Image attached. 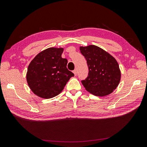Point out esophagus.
Masks as SVG:
<instances>
[{
    "instance_id": "1",
    "label": "esophagus",
    "mask_w": 147,
    "mask_h": 147,
    "mask_svg": "<svg viewBox=\"0 0 147 147\" xmlns=\"http://www.w3.org/2000/svg\"><path fill=\"white\" fill-rule=\"evenodd\" d=\"M73 73L74 74V75L76 76V74H77V70H76V69H74V70L73 71Z\"/></svg>"
}]
</instances>
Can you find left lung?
<instances>
[{
	"label": "left lung",
	"instance_id": "8db88e82",
	"mask_svg": "<svg viewBox=\"0 0 147 147\" xmlns=\"http://www.w3.org/2000/svg\"><path fill=\"white\" fill-rule=\"evenodd\" d=\"M89 68L88 77L82 80L89 93L104 96L112 93L119 85L121 71L116 59L100 47L95 45L80 47Z\"/></svg>",
	"mask_w": 147,
	"mask_h": 147
}]
</instances>
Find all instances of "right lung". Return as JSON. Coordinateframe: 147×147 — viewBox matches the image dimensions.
Segmentation results:
<instances>
[{"label":"right lung","mask_w":147,"mask_h":147,"mask_svg":"<svg viewBox=\"0 0 147 147\" xmlns=\"http://www.w3.org/2000/svg\"><path fill=\"white\" fill-rule=\"evenodd\" d=\"M62 48H49L39 53L29 64L26 80L34 94L43 98L59 94L74 74L67 68V59L62 58Z\"/></svg>","instance_id":"1"}]
</instances>
